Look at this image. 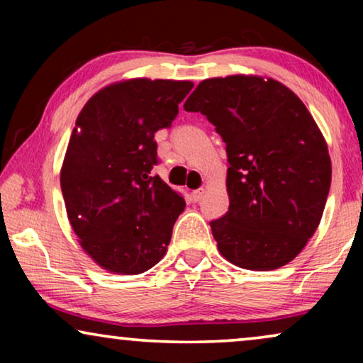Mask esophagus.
Wrapping results in <instances>:
<instances>
[{
	"label": "esophagus",
	"mask_w": 363,
	"mask_h": 363,
	"mask_svg": "<svg viewBox=\"0 0 363 363\" xmlns=\"http://www.w3.org/2000/svg\"><path fill=\"white\" fill-rule=\"evenodd\" d=\"M203 196H205V188H200V190H195V191L191 193L193 201H200Z\"/></svg>",
	"instance_id": "1"
}]
</instances>
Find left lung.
Listing matches in <instances>:
<instances>
[{"label": "left lung", "mask_w": 363, "mask_h": 363, "mask_svg": "<svg viewBox=\"0 0 363 363\" xmlns=\"http://www.w3.org/2000/svg\"><path fill=\"white\" fill-rule=\"evenodd\" d=\"M183 108L206 116L226 143L230 210L210 223L218 251L242 269L286 266L315 233L330 188L314 117L284 84L245 74L205 79Z\"/></svg>", "instance_id": "obj_1"}]
</instances>
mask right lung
Here are the masks:
<instances>
[{
	"label": "right lung",
	"instance_id": "add662e5",
	"mask_svg": "<svg viewBox=\"0 0 363 363\" xmlns=\"http://www.w3.org/2000/svg\"><path fill=\"white\" fill-rule=\"evenodd\" d=\"M190 81L135 77L86 102L61 167L67 218L84 252L112 274H142L165 256L185 200L160 177L155 132L170 127Z\"/></svg>",
	"mask_w": 363,
	"mask_h": 363
}]
</instances>
